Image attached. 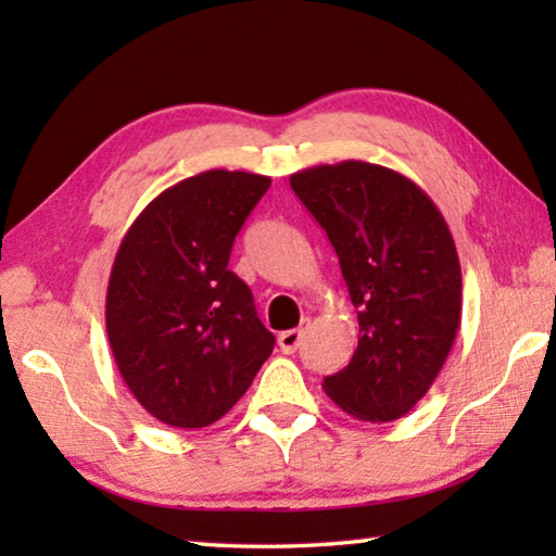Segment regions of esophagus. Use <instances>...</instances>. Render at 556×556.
I'll return each instance as SVG.
<instances>
[{
	"mask_svg": "<svg viewBox=\"0 0 556 556\" xmlns=\"http://www.w3.org/2000/svg\"><path fill=\"white\" fill-rule=\"evenodd\" d=\"M301 338H304V328H291V331L279 333L277 343L281 348V353H287V355L296 353V348L301 345Z\"/></svg>",
	"mask_w": 556,
	"mask_h": 556,
	"instance_id": "esophagus-1",
	"label": "esophagus"
}]
</instances>
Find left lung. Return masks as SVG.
Wrapping results in <instances>:
<instances>
[{
	"instance_id": "left-lung-1",
	"label": "left lung",
	"mask_w": 556,
	"mask_h": 556,
	"mask_svg": "<svg viewBox=\"0 0 556 556\" xmlns=\"http://www.w3.org/2000/svg\"><path fill=\"white\" fill-rule=\"evenodd\" d=\"M289 184L331 240L361 326L351 363L324 390L355 419H400L429 392L460 324L444 215L407 176L368 162L304 168Z\"/></svg>"
}]
</instances>
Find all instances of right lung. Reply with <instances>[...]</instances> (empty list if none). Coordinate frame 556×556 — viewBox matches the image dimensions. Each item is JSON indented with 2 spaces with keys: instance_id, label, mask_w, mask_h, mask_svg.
Segmentation results:
<instances>
[{
  "instance_id": "right-lung-1",
  "label": "right lung",
  "mask_w": 556,
  "mask_h": 556,
  "mask_svg": "<svg viewBox=\"0 0 556 556\" xmlns=\"http://www.w3.org/2000/svg\"><path fill=\"white\" fill-rule=\"evenodd\" d=\"M269 176L211 168L166 188L117 250L105 321L122 380L168 427L218 421L275 351L248 285L228 269L235 235Z\"/></svg>"
}]
</instances>
